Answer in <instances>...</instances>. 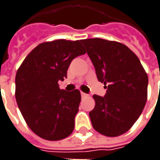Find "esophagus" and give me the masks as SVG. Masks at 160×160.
<instances>
[{"mask_svg": "<svg viewBox=\"0 0 160 160\" xmlns=\"http://www.w3.org/2000/svg\"><path fill=\"white\" fill-rule=\"evenodd\" d=\"M81 96H82V98L88 97V94H85V93H83V92H81Z\"/></svg>", "mask_w": 160, "mask_h": 160, "instance_id": "1", "label": "esophagus"}]
</instances>
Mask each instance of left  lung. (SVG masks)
<instances>
[{"label":"left lung","mask_w":160,"mask_h":160,"mask_svg":"<svg viewBox=\"0 0 160 160\" xmlns=\"http://www.w3.org/2000/svg\"><path fill=\"white\" fill-rule=\"evenodd\" d=\"M105 84L104 97L94 94L92 125L107 136L127 132L142 114L148 98V78L138 57L122 43L101 38L81 40Z\"/></svg>","instance_id":"8db88e82"}]
</instances>
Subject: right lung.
Wrapping results in <instances>:
<instances>
[{
    "label": "right lung",
    "mask_w": 160,
    "mask_h": 160,
    "mask_svg": "<svg viewBox=\"0 0 160 160\" xmlns=\"http://www.w3.org/2000/svg\"><path fill=\"white\" fill-rule=\"evenodd\" d=\"M86 53L81 41L64 39L39 44L29 53L15 78V97L30 129L48 141L69 136L74 129L81 94L60 89L72 59Z\"/></svg>",
    "instance_id": "obj_1"
}]
</instances>
